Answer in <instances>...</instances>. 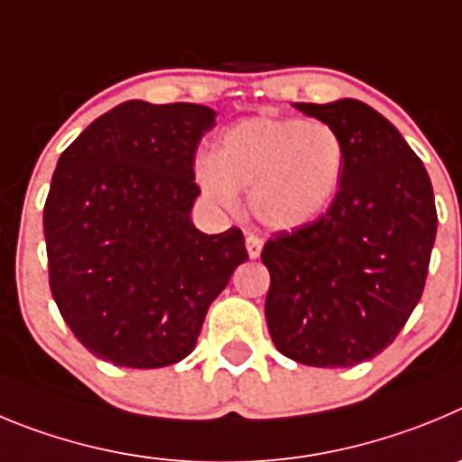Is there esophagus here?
I'll return each instance as SVG.
<instances>
[{
  "instance_id": "34e87169",
  "label": "esophagus",
  "mask_w": 462,
  "mask_h": 462,
  "mask_svg": "<svg viewBox=\"0 0 462 462\" xmlns=\"http://www.w3.org/2000/svg\"><path fill=\"white\" fill-rule=\"evenodd\" d=\"M262 246H264V241H262L260 236H255V235H248V236H246V251H248V257H253V260H255V257H260Z\"/></svg>"
}]
</instances>
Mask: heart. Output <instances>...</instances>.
I'll return each mask as SVG.
<instances>
[{
    "label": "heart",
    "instance_id": "obj_1",
    "mask_svg": "<svg viewBox=\"0 0 462 462\" xmlns=\"http://www.w3.org/2000/svg\"><path fill=\"white\" fill-rule=\"evenodd\" d=\"M347 149L322 122L253 117L236 122L193 165V180L211 205L235 209L236 190L262 226L299 230L318 221L338 195Z\"/></svg>",
    "mask_w": 462,
    "mask_h": 462
}]
</instances>
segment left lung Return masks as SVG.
<instances>
[{
	"label": "left lung",
	"instance_id": "obj_1",
	"mask_svg": "<svg viewBox=\"0 0 462 462\" xmlns=\"http://www.w3.org/2000/svg\"><path fill=\"white\" fill-rule=\"evenodd\" d=\"M294 107L338 133L347 165L327 214L262 248L272 276L264 315L281 355L345 368L392 345L421 299L438 232L433 186L371 106L343 98Z\"/></svg>",
	"mask_w": 462,
	"mask_h": 462
}]
</instances>
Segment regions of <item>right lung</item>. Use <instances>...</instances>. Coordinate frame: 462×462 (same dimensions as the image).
<instances>
[{
	"label": "right lung",
	"mask_w": 462,
	"mask_h": 462,
	"mask_svg": "<svg viewBox=\"0 0 462 462\" xmlns=\"http://www.w3.org/2000/svg\"><path fill=\"white\" fill-rule=\"evenodd\" d=\"M216 112L126 101L57 161L43 209L50 290L87 350L126 368L193 352L211 301L248 260L239 227L190 221L195 149Z\"/></svg>",
	"instance_id": "obj_1"
}]
</instances>
